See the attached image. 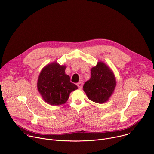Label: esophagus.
<instances>
[{
    "label": "esophagus",
    "mask_w": 154,
    "mask_h": 154,
    "mask_svg": "<svg viewBox=\"0 0 154 154\" xmlns=\"http://www.w3.org/2000/svg\"><path fill=\"white\" fill-rule=\"evenodd\" d=\"M77 86H78V88H79V89H80V90L82 89V88H83V83H82V82L78 83L77 84Z\"/></svg>",
    "instance_id": "1"
}]
</instances>
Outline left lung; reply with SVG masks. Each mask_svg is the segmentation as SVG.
<instances>
[{
  "instance_id": "left-lung-1",
  "label": "left lung",
  "mask_w": 154,
  "mask_h": 154,
  "mask_svg": "<svg viewBox=\"0 0 154 154\" xmlns=\"http://www.w3.org/2000/svg\"><path fill=\"white\" fill-rule=\"evenodd\" d=\"M91 78L83 85V91L90 100L103 103L109 100L115 92L116 80L112 69L99 61L91 69Z\"/></svg>"
}]
</instances>
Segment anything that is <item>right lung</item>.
I'll list each match as a JSON object with an SVG mask.
<instances>
[{
    "mask_svg": "<svg viewBox=\"0 0 154 154\" xmlns=\"http://www.w3.org/2000/svg\"><path fill=\"white\" fill-rule=\"evenodd\" d=\"M66 65L54 61L44 67L38 79L37 88L43 100L51 105H61L69 99L70 93L78 89L66 74Z\"/></svg>",
    "mask_w": 154,
    "mask_h": 154,
    "instance_id": "right-lung-1",
    "label": "right lung"
}]
</instances>
